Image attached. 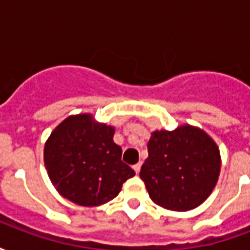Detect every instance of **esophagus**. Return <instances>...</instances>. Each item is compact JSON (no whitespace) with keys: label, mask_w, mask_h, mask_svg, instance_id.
Listing matches in <instances>:
<instances>
[{"label":"esophagus","mask_w":250,"mask_h":250,"mask_svg":"<svg viewBox=\"0 0 250 250\" xmlns=\"http://www.w3.org/2000/svg\"><path fill=\"white\" fill-rule=\"evenodd\" d=\"M141 167H142V162H138L136 165H134V170H135L136 174H139V171H141Z\"/></svg>","instance_id":"esophagus-1"}]
</instances>
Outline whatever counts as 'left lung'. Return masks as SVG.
I'll return each instance as SVG.
<instances>
[{"mask_svg": "<svg viewBox=\"0 0 250 250\" xmlns=\"http://www.w3.org/2000/svg\"><path fill=\"white\" fill-rule=\"evenodd\" d=\"M147 148L148 158L139 175L157 205L186 211L199 206L213 191L221 155L204 130L185 125L174 131H154Z\"/></svg>", "mask_w": 250, "mask_h": 250, "instance_id": "1", "label": "left lung"}]
</instances>
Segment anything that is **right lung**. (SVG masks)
I'll return each instance as SVG.
<instances>
[{
  "label": "right lung",
  "mask_w": 250,
  "mask_h": 250,
  "mask_svg": "<svg viewBox=\"0 0 250 250\" xmlns=\"http://www.w3.org/2000/svg\"><path fill=\"white\" fill-rule=\"evenodd\" d=\"M112 125L91 114L68 116L44 147V163L53 186L80 206H99L115 198L135 171L122 161Z\"/></svg>",
  "instance_id": "right-lung-1"
}]
</instances>
